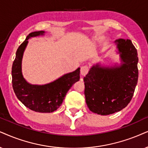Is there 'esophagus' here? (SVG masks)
<instances>
[{"label": "esophagus", "mask_w": 148, "mask_h": 148, "mask_svg": "<svg viewBox=\"0 0 148 148\" xmlns=\"http://www.w3.org/2000/svg\"><path fill=\"white\" fill-rule=\"evenodd\" d=\"M89 72V67L87 65H83L80 68V74L82 76H85Z\"/></svg>", "instance_id": "34e87169"}]
</instances>
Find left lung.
Instances as JSON below:
<instances>
[{
	"label": "left lung",
	"instance_id": "obj_1",
	"mask_svg": "<svg viewBox=\"0 0 148 148\" xmlns=\"http://www.w3.org/2000/svg\"><path fill=\"white\" fill-rule=\"evenodd\" d=\"M120 64L103 66L93 64L84 77L85 96L93 113L107 115L128 105L138 81L137 51L130 40L115 41Z\"/></svg>",
	"mask_w": 148,
	"mask_h": 148
}]
</instances>
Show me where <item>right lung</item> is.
I'll return each mask as SVG.
<instances>
[{"instance_id":"1","label":"right lung","mask_w":148,"mask_h":148,"mask_svg":"<svg viewBox=\"0 0 148 148\" xmlns=\"http://www.w3.org/2000/svg\"><path fill=\"white\" fill-rule=\"evenodd\" d=\"M45 33L44 31L31 33L18 48L12 65V86L18 100L29 109L39 113H51L59 108L69 89L79 80L80 68L45 85H33L27 82L22 74V61L28 40L44 35Z\"/></svg>"}]
</instances>
